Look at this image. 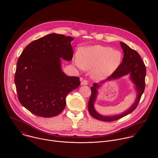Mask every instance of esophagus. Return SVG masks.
<instances>
[{
  "label": "esophagus",
  "instance_id": "obj_1",
  "mask_svg": "<svg viewBox=\"0 0 158 158\" xmlns=\"http://www.w3.org/2000/svg\"><path fill=\"white\" fill-rule=\"evenodd\" d=\"M81 85H88V81L86 79H83L81 81Z\"/></svg>",
  "mask_w": 158,
  "mask_h": 158
}]
</instances>
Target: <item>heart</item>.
Listing matches in <instances>:
<instances>
[{
  "instance_id": "1",
  "label": "heart",
  "mask_w": 158,
  "mask_h": 158,
  "mask_svg": "<svg viewBox=\"0 0 158 158\" xmlns=\"http://www.w3.org/2000/svg\"><path fill=\"white\" fill-rule=\"evenodd\" d=\"M122 54L111 47L94 45L82 47L73 62L80 70H91V77L102 81L110 77L121 65Z\"/></svg>"
}]
</instances>
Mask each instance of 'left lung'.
<instances>
[{
  "mask_svg": "<svg viewBox=\"0 0 158 158\" xmlns=\"http://www.w3.org/2000/svg\"><path fill=\"white\" fill-rule=\"evenodd\" d=\"M120 44L123 51V57L119 68L113 74L107 78V79L101 81L99 84H93V86L91 88V95L88 104V111L93 118L100 121L106 122L116 121L132 113L137 107L141 97L144 91L146 69L142 59L136 51L131 49L127 44L122 42H120ZM127 74H130V79L135 85L137 97L135 102L128 110L119 115L102 116L99 114L94 108V102L98 94L97 89L107 80L119 78Z\"/></svg>",
  "mask_w": 158,
  "mask_h": 158,
  "instance_id": "8db88e82",
  "label": "left lung"
}]
</instances>
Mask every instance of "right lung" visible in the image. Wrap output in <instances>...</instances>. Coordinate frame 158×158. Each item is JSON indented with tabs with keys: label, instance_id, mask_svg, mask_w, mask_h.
<instances>
[{
	"label": "right lung",
	"instance_id": "1",
	"mask_svg": "<svg viewBox=\"0 0 158 158\" xmlns=\"http://www.w3.org/2000/svg\"><path fill=\"white\" fill-rule=\"evenodd\" d=\"M70 36L49 34L25 48L17 63L14 82L21 105L43 118L56 116L65 107L67 95L79 87V78L62 71L61 58L72 60Z\"/></svg>",
	"mask_w": 158,
	"mask_h": 158
}]
</instances>
